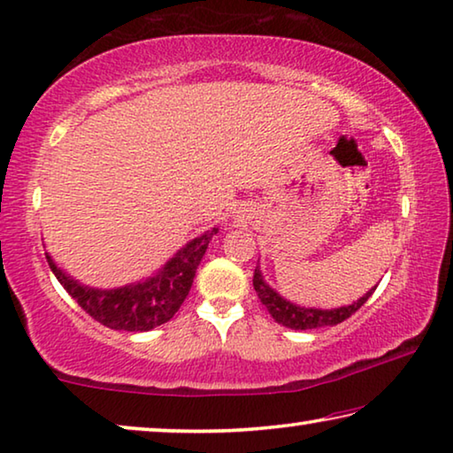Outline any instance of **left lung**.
Masks as SVG:
<instances>
[{
	"mask_svg": "<svg viewBox=\"0 0 453 453\" xmlns=\"http://www.w3.org/2000/svg\"><path fill=\"white\" fill-rule=\"evenodd\" d=\"M253 285H255L257 296H259L261 303L267 308L271 318H273L277 324H281L285 328H291V330H311V328H322V326H336L340 322H344V319L350 318L354 311L363 308L366 299L372 296L374 289H377L372 288L365 297H360L358 302H354L352 305H344V308L314 310V308H299V305L285 302L280 294H275V291L263 281L259 269H255Z\"/></svg>",
	"mask_w": 453,
	"mask_h": 453,
	"instance_id": "obj_1",
	"label": "left lung"
}]
</instances>
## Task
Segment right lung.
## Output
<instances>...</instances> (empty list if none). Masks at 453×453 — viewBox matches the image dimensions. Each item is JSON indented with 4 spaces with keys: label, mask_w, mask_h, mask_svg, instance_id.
<instances>
[{
    "label": "right lung",
    "mask_w": 453,
    "mask_h": 453,
    "mask_svg": "<svg viewBox=\"0 0 453 453\" xmlns=\"http://www.w3.org/2000/svg\"><path fill=\"white\" fill-rule=\"evenodd\" d=\"M212 234H217V228L188 242L157 275L121 289L85 288L62 273L48 255L46 259L68 296L96 322L111 330L148 332L172 319L184 303Z\"/></svg>",
    "instance_id": "obj_1"
}]
</instances>
